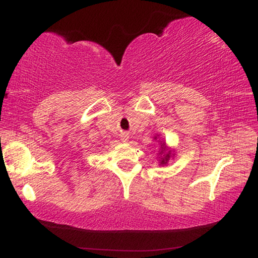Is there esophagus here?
<instances>
[{"label":"esophagus","instance_id":"34e87169","mask_svg":"<svg viewBox=\"0 0 258 258\" xmlns=\"http://www.w3.org/2000/svg\"><path fill=\"white\" fill-rule=\"evenodd\" d=\"M121 139H122L123 142H126V141L129 140V136H128V134H123V135L121 136Z\"/></svg>","mask_w":258,"mask_h":258}]
</instances>
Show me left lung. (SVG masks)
Here are the masks:
<instances>
[{
	"label": "left lung",
	"instance_id": "1",
	"mask_svg": "<svg viewBox=\"0 0 258 258\" xmlns=\"http://www.w3.org/2000/svg\"><path fill=\"white\" fill-rule=\"evenodd\" d=\"M157 136L154 137V140H156ZM158 155H160V165H165L169 162V160L174 156L172 154V150H168L167 146H165V142H161V147H160V151H158Z\"/></svg>",
	"mask_w": 258,
	"mask_h": 258
}]
</instances>
